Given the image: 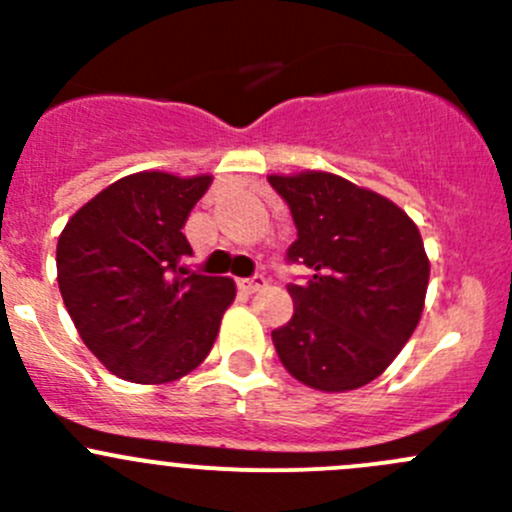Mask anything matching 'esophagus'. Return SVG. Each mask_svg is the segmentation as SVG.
Returning <instances> with one entry per match:
<instances>
[{"instance_id":"34e87169","label":"esophagus","mask_w":512,"mask_h":512,"mask_svg":"<svg viewBox=\"0 0 512 512\" xmlns=\"http://www.w3.org/2000/svg\"><path fill=\"white\" fill-rule=\"evenodd\" d=\"M267 287V280L262 275H255V277H247V280H240V289L247 294H255L260 292V289Z\"/></svg>"}]
</instances>
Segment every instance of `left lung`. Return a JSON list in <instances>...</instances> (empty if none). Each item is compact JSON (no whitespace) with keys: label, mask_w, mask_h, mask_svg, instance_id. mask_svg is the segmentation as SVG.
<instances>
[{"label":"left lung","mask_w":512,"mask_h":512,"mask_svg":"<svg viewBox=\"0 0 512 512\" xmlns=\"http://www.w3.org/2000/svg\"><path fill=\"white\" fill-rule=\"evenodd\" d=\"M297 225L287 260L314 272L289 285L294 314L272 332L277 356L304 386L352 391L384 374L426 302L421 232L396 203L324 170L270 175Z\"/></svg>","instance_id":"obj_1"}]
</instances>
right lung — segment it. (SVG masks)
Here are the masks:
<instances>
[{
  "label": "right lung",
  "instance_id": "add662e5",
  "mask_svg": "<svg viewBox=\"0 0 512 512\" xmlns=\"http://www.w3.org/2000/svg\"><path fill=\"white\" fill-rule=\"evenodd\" d=\"M213 175L141 170L66 223L56 272L79 337L118 379L168 384L203 364L235 299L230 277L183 267L185 220Z\"/></svg>",
  "mask_w": 512,
  "mask_h": 512
}]
</instances>
